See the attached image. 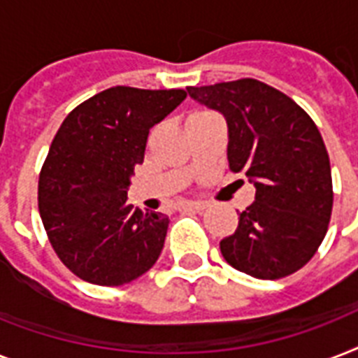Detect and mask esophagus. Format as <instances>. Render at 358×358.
Masks as SVG:
<instances>
[{
    "label": "esophagus",
    "instance_id": "1",
    "mask_svg": "<svg viewBox=\"0 0 358 358\" xmlns=\"http://www.w3.org/2000/svg\"><path fill=\"white\" fill-rule=\"evenodd\" d=\"M206 202H185L184 206L185 210H195V212H202V210H206Z\"/></svg>",
    "mask_w": 358,
    "mask_h": 358
}]
</instances>
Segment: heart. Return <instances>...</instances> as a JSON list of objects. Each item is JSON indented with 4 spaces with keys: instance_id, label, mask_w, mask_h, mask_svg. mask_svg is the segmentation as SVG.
Segmentation results:
<instances>
[{
    "instance_id": "1",
    "label": "heart",
    "mask_w": 358,
    "mask_h": 358,
    "mask_svg": "<svg viewBox=\"0 0 358 358\" xmlns=\"http://www.w3.org/2000/svg\"><path fill=\"white\" fill-rule=\"evenodd\" d=\"M195 115H196V113H195Z\"/></svg>"
}]
</instances>
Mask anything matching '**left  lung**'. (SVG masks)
I'll use <instances>...</instances> for the list:
<instances>
[{"instance_id":"8db88e82","label":"left lung","mask_w":358,"mask_h":358,"mask_svg":"<svg viewBox=\"0 0 358 358\" xmlns=\"http://www.w3.org/2000/svg\"><path fill=\"white\" fill-rule=\"evenodd\" d=\"M229 126V167L256 187L238 229L221 239L230 266L250 277H288L316 255L333 212L325 143L305 109L258 80L187 87Z\"/></svg>"}]
</instances>
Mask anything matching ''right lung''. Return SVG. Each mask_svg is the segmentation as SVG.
<instances>
[{
	"mask_svg": "<svg viewBox=\"0 0 358 358\" xmlns=\"http://www.w3.org/2000/svg\"><path fill=\"white\" fill-rule=\"evenodd\" d=\"M182 89L111 87L80 103L53 137L38 178V212L59 260L76 277L122 286L162 255L169 217L128 204L146 139L184 102Z\"/></svg>",
	"mask_w": 358,
	"mask_h": 358,
	"instance_id": "add662e5",
	"label": "right lung"
}]
</instances>
